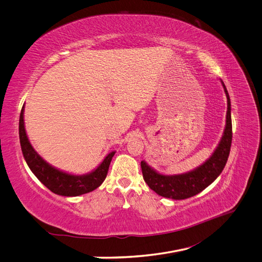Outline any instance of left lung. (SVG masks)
Here are the masks:
<instances>
[{
    "label": "left lung",
    "instance_id": "obj_1",
    "mask_svg": "<svg viewBox=\"0 0 262 262\" xmlns=\"http://www.w3.org/2000/svg\"><path fill=\"white\" fill-rule=\"evenodd\" d=\"M223 86L227 97L226 126L224 136L211 158H209L207 162L196 169L184 173V175L176 176L161 175V173L150 168L145 162H141L144 181L157 194L173 200L188 199V198L201 192L202 190L211 185L219 177L222 170L224 169L229 150H231L233 130L231 118V99H229V95L224 83Z\"/></svg>",
    "mask_w": 262,
    "mask_h": 262
}]
</instances>
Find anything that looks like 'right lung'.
Returning a JSON list of instances; mask_svg holds the SVG:
<instances>
[{
	"instance_id": "right-lung-1",
	"label": "right lung",
	"mask_w": 262,
	"mask_h": 262,
	"mask_svg": "<svg viewBox=\"0 0 262 262\" xmlns=\"http://www.w3.org/2000/svg\"><path fill=\"white\" fill-rule=\"evenodd\" d=\"M19 141L21 152L30 170L53 193L64 196H75L91 192L104 182L115 152L109 153L96 170L82 176L69 175L55 169L39 156L29 143L24 126V106L19 116Z\"/></svg>"
}]
</instances>
